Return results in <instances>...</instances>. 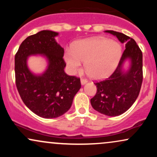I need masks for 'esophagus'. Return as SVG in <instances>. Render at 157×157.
<instances>
[{"label": "esophagus", "mask_w": 157, "mask_h": 157, "mask_svg": "<svg viewBox=\"0 0 157 157\" xmlns=\"http://www.w3.org/2000/svg\"><path fill=\"white\" fill-rule=\"evenodd\" d=\"M80 82H81V84H82V85H85V84L86 83V82H88V80H86V79H82V78L80 80Z\"/></svg>", "instance_id": "34e87169"}]
</instances>
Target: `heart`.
<instances>
[{
    "instance_id": "obj_1",
    "label": "heart",
    "mask_w": 157,
    "mask_h": 157,
    "mask_svg": "<svg viewBox=\"0 0 157 157\" xmlns=\"http://www.w3.org/2000/svg\"><path fill=\"white\" fill-rule=\"evenodd\" d=\"M122 48L117 41L103 37H92L77 41L64 54L68 71L72 75L80 71L82 62L90 77L101 80L109 76L117 68Z\"/></svg>"
}]
</instances>
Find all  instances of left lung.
<instances>
[{
	"instance_id": "left-lung-1",
	"label": "left lung",
	"mask_w": 157,
	"mask_h": 157,
	"mask_svg": "<svg viewBox=\"0 0 157 157\" xmlns=\"http://www.w3.org/2000/svg\"><path fill=\"white\" fill-rule=\"evenodd\" d=\"M108 33L116 36L122 44H125L116 70L109 78L95 82L97 93L91 99L93 109L107 116H118L125 112L136 101L141 89L142 75V53L136 41L128 36L106 30ZM129 59V70H123V64Z\"/></svg>"
}]
</instances>
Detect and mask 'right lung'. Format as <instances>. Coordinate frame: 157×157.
Masks as SVG:
<instances>
[{
  "instance_id": "obj_1",
  "label": "right lung",
  "mask_w": 157,
  "mask_h": 157,
  "mask_svg": "<svg viewBox=\"0 0 157 157\" xmlns=\"http://www.w3.org/2000/svg\"><path fill=\"white\" fill-rule=\"evenodd\" d=\"M58 33L43 30L29 36L15 57V82L24 104L43 118H56L67 112L81 87L80 79L64 71V49L56 42ZM44 55L48 60L46 71L39 75L28 69L29 56Z\"/></svg>"
}]
</instances>
